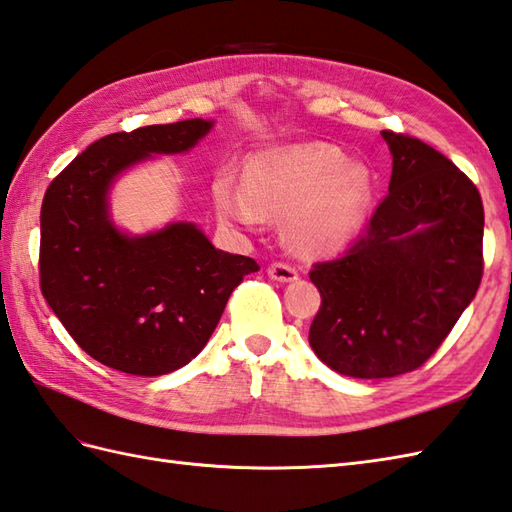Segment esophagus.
<instances>
[{
	"label": "esophagus",
	"instance_id": "1",
	"mask_svg": "<svg viewBox=\"0 0 512 512\" xmlns=\"http://www.w3.org/2000/svg\"><path fill=\"white\" fill-rule=\"evenodd\" d=\"M268 277L275 279V281H281V283H288V281L299 279V272H296L288 264H281V261H275V264L268 266Z\"/></svg>",
	"mask_w": 512,
	"mask_h": 512
}]
</instances>
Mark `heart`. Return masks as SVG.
<instances>
[{"label":"heart","instance_id":"b5f03b06","mask_svg":"<svg viewBox=\"0 0 512 512\" xmlns=\"http://www.w3.org/2000/svg\"><path fill=\"white\" fill-rule=\"evenodd\" d=\"M375 196L373 172L331 144L259 152L246 163V185L222 174L213 200L222 220L255 229L266 213H288V237L305 255L334 253L364 227Z\"/></svg>","mask_w":512,"mask_h":512}]
</instances>
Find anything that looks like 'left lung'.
I'll use <instances>...</instances> for the list:
<instances>
[{
  "instance_id": "obj_1",
  "label": "left lung",
  "mask_w": 512,
  "mask_h": 512,
  "mask_svg": "<svg viewBox=\"0 0 512 512\" xmlns=\"http://www.w3.org/2000/svg\"><path fill=\"white\" fill-rule=\"evenodd\" d=\"M382 137L392 154L386 198L347 251L310 270L320 292L312 349L358 379L397 377L430 360L484 272L478 187L421 139Z\"/></svg>"
}]
</instances>
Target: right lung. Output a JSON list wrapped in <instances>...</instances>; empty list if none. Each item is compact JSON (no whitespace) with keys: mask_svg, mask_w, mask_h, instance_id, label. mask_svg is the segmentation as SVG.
Here are the masks:
<instances>
[{"mask_svg":"<svg viewBox=\"0 0 512 512\" xmlns=\"http://www.w3.org/2000/svg\"><path fill=\"white\" fill-rule=\"evenodd\" d=\"M211 126L183 120L106 135L43 196L41 292L78 347L115 371L157 377L192 362L231 292L259 270L251 257L218 251L192 222L130 237L109 218L117 176L150 154L194 148Z\"/></svg>","mask_w":512,"mask_h":512,"instance_id":"right-lung-1","label":"right lung"}]
</instances>
